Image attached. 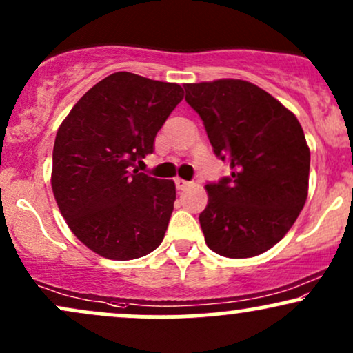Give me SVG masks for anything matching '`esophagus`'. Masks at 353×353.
I'll list each match as a JSON object with an SVG mask.
<instances>
[{
	"label": "esophagus",
	"mask_w": 353,
	"mask_h": 353,
	"mask_svg": "<svg viewBox=\"0 0 353 353\" xmlns=\"http://www.w3.org/2000/svg\"><path fill=\"white\" fill-rule=\"evenodd\" d=\"M176 188H177V190H185L190 185V182L189 181H184V179H179V177H177L176 181Z\"/></svg>",
	"instance_id": "34e87169"
}]
</instances>
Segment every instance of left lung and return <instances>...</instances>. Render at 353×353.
<instances>
[{
	"mask_svg": "<svg viewBox=\"0 0 353 353\" xmlns=\"http://www.w3.org/2000/svg\"><path fill=\"white\" fill-rule=\"evenodd\" d=\"M185 101L204 123L230 176L208 182L199 222L205 244L230 259L277 244L307 199L310 151L302 125L264 89L241 79L185 84Z\"/></svg>",
	"mask_w": 353,
	"mask_h": 353,
	"instance_id": "obj_1",
	"label": "left lung"
}]
</instances>
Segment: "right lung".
Wrapping results in <instances>:
<instances>
[{
    "mask_svg": "<svg viewBox=\"0 0 353 353\" xmlns=\"http://www.w3.org/2000/svg\"><path fill=\"white\" fill-rule=\"evenodd\" d=\"M184 98L179 84L114 72L81 98L56 134L52 192L84 245L131 261L163 242L176 201L172 181L131 171Z\"/></svg>",
    "mask_w": 353,
    "mask_h": 353,
    "instance_id": "add662e5",
    "label": "right lung"
}]
</instances>
